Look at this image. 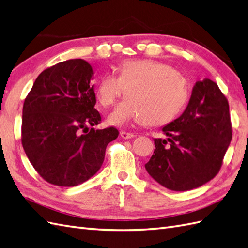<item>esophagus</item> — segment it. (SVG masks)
<instances>
[{
    "label": "esophagus",
    "mask_w": 248,
    "mask_h": 248,
    "mask_svg": "<svg viewBox=\"0 0 248 248\" xmlns=\"http://www.w3.org/2000/svg\"><path fill=\"white\" fill-rule=\"evenodd\" d=\"M120 135H121V137H122V138L125 139V140H126V139H131V138H134V137H135L134 134L127 133V131H121Z\"/></svg>",
    "instance_id": "34e87169"
}]
</instances>
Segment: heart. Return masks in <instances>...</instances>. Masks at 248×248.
<instances>
[{
    "mask_svg": "<svg viewBox=\"0 0 248 248\" xmlns=\"http://www.w3.org/2000/svg\"><path fill=\"white\" fill-rule=\"evenodd\" d=\"M126 90L128 96L108 117V123L124 126L142 122L161 126L170 122L188 98V87L183 75L170 65L154 59L126 60L118 67V76L104 75L95 97L104 108L112 106Z\"/></svg>",
    "mask_w": 248,
    "mask_h": 248,
    "instance_id": "1",
    "label": "heart"
}]
</instances>
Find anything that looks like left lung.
<instances>
[{"label":"left lung","mask_w":248,"mask_h":248,"mask_svg":"<svg viewBox=\"0 0 248 248\" xmlns=\"http://www.w3.org/2000/svg\"><path fill=\"white\" fill-rule=\"evenodd\" d=\"M162 131L168 138L154 140L147 173L172 191L193 190L210 181L232 138L228 101L217 82L196 81L183 114Z\"/></svg>","instance_id":"left-lung-1"}]
</instances>
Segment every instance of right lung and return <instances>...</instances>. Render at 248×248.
<instances>
[{
	"instance_id": "add662e5",
	"label": "right lung",
	"mask_w": 248,
	"mask_h": 248,
	"mask_svg": "<svg viewBox=\"0 0 248 248\" xmlns=\"http://www.w3.org/2000/svg\"><path fill=\"white\" fill-rule=\"evenodd\" d=\"M93 70L84 59H70L43 71L23 105L22 145L32 167L47 183L78 186L101 169L114 127L101 123L94 108Z\"/></svg>"
}]
</instances>
